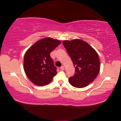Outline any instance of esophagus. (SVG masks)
Here are the masks:
<instances>
[{"label": "esophagus", "instance_id": "34e87169", "mask_svg": "<svg viewBox=\"0 0 121 121\" xmlns=\"http://www.w3.org/2000/svg\"><path fill=\"white\" fill-rule=\"evenodd\" d=\"M60 69H61V70H65V67H64V66H61V67H60Z\"/></svg>", "mask_w": 121, "mask_h": 121}]
</instances>
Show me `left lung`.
<instances>
[{
    "label": "left lung",
    "instance_id": "left-lung-1",
    "mask_svg": "<svg viewBox=\"0 0 121 121\" xmlns=\"http://www.w3.org/2000/svg\"><path fill=\"white\" fill-rule=\"evenodd\" d=\"M63 44L75 67V73L69 78L75 87L86 86L95 80L100 71L98 53L86 42L80 39L63 42Z\"/></svg>",
    "mask_w": 121,
    "mask_h": 121
}]
</instances>
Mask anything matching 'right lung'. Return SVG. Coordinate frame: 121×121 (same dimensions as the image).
Returning a JSON list of instances; mask_svg holds the SVG:
<instances>
[{"label":"right lung","instance_id":"obj_1","mask_svg":"<svg viewBox=\"0 0 121 121\" xmlns=\"http://www.w3.org/2000/svg\"><path fill=\"white\" fill-rule=\"evenodd\" d=\"M60 43L58 40L45 38L37 42L26 52L24 70L26 76L35 85H48L56 75V67L50 54Z\"/></svg>","mask_w":121,"mask_h":121}]
</instances>
